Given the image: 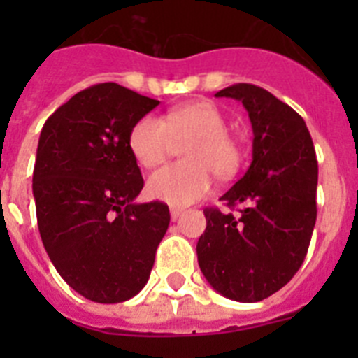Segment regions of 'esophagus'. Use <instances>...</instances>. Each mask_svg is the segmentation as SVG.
Listing matches in <instances>:
<instances>
[{"label": "esophagus", "instance_id": "obj_1", "mask_svg": "<svg viewBox=\"0 0 358 358\" xmlns=\"http://www.w3.org/2000/svg\"><path fill=\"white\" fill-rule=\"evenodd\" d=\"M181 215H182V210H179V208H172V210H170V217H172L173 222H176V220H179V218H181Z\"/></svg>", "mask_w": 358, "mask_h": 358}]
</instances>
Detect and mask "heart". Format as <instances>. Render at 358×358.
Here are the masks:
<instances>
[{"mask_svg":"<svg viewBox=\"0 0 358 358\" xmlns=\"http://www.w3.org/2000/svg\"><path fill=\"white\" fill-rule=\"evenodd\" d=\"M186 163L169 164L152 173L147 192L152 199L185 208L206 197L213 186V173L220 179L235 176L240 166L238 141L227 132L226 116L210 102L177 106L159 118L147 115L132 127L129 145L136 161L152 169L163 163L176 143Z\"/></svg>","mask_w":358,"mask_h":358,"instance_id":"obj_1","label":"heart"}]
</instances>
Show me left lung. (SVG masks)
<instances>
[{
	"label": "left lung",
	"mask_w": 358,
	"mask_h": 358,
	"mask_svg": "<svg viewBox=\"0 0 358 358\" xmlns=\"http://www.w3.org/2000/svg\"><path fill=\"white\" fill-rule=\"evenodd\" d=\"M215 96L235 98L252 125V161L220 201L242 204L238 217L206 208L199 267L224 297L256 303L285 287L308 251L317 217V159L306 123L264 87L233 84Z\"/></svg>",
	"instance_id": "obj_1"
}]
</instances>
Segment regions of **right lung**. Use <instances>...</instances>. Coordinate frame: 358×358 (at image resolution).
Instances as JSON below:
<instances>
[{
    "label": "right lung",
    "instance_id": "add662e5",
    "mask_svg": "<svg viewBox=\"0 0 358 358\" xmlns=\"http://www.w3.org/2000/svg\"><path fill=\"white\" fill-rule=\"evenodd\" d=\"M157 106L106 82L69 98L41 131L31 185L41 240L57 273L94 303L140 292L169 229L164 202H134L143 177L129 145Z\"/></svg>",
    "mask_w": 358,
    "mask_h": 358
}]
</instances>
